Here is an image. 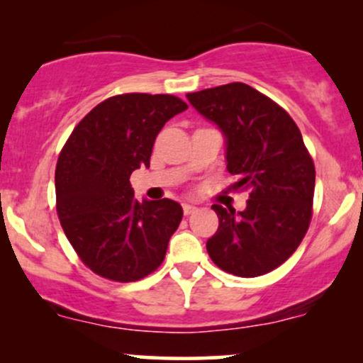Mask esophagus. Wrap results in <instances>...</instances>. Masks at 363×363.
Listing matches in <instances>:
<instances>
[{
    "label": "esophagus",
    "mask_w": 363,
    "mask_h": 363,
    "mask_svg": "<svg viewBox=\"0 0 363 363\" xmlns=\"http://www.w3.org/2000/svg\"><path fill=\"white\" fill-rule=\"evenodd\" d=\"M182 210H184V215H191V213H194L198 208H196L194 205H189V203H184V205H182Z\"/></svg>",
    "instance_id": "obj_1"
}]
</instances>
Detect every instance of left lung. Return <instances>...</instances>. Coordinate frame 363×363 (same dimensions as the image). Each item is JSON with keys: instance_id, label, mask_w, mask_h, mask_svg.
Segmentation results:
<instances>
[{"instance_id": "1", "label": "left lung", "mask_w": 363, "mask_h": 363, "mask_svg": "<svg viewBox=\"0 0 363 363\" xmlns=\"http://www.w3.org/2000/svg\"><path fill=\"white\" fill-rule=\"evenodd\" d=\"M225 138L232 189L249 193L244 211L213 205L218 230L206 242L223 272L254 278L283 264L302 242L312 216L315 169L301 129L277 102L235 82L186 95Z\"/></svg>"}]
</instances>
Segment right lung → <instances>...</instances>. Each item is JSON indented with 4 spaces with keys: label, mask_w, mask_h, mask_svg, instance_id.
Masks as SVG:
<instances>
[{
    "label": "right lung",
    "mask_w": 363,
    "mask_h": 363,
    "mask_svg": "<svg viewBox=\"0 0 363 363\" xmlns=\"http://www.w3.org/2000/svg\"><path fill=\"white\" fill-rule=\"evenodd\" d=\"M186 109L174 95H116L94 107L62 147L56 165L57 216L94 273L136 281L164 261L182 208L167 198L138 201L129 177L150 167L157 135Z\"/></svg>",
    "instance_id": "add662e5"
}]
</instances>
